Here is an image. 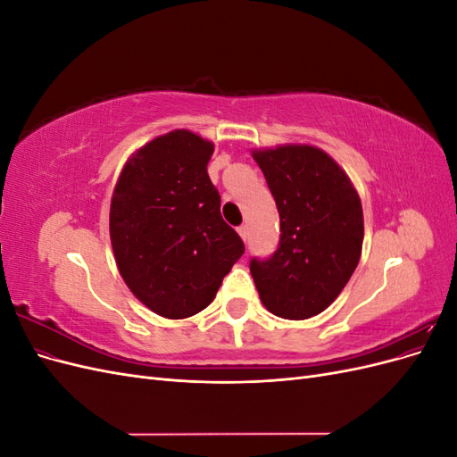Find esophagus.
I'll return each mask as SVG.
<instances>
[{
    "label": "esophagus",
    "instance_id": "esophagus-1",
    "mask_svg": "<svg viewBox=\"0 0 457 457\" xmlns=\"http://www.w3.org/2000/svg\"><path fill=\"white\" fill-rule=\"evenodd\" d=\"M238 234H240V238L245 242V240H247V227H245V225L238 227Z\"/></svg>",
    "mask_w": 457,
    "mask_h": 457
}]
</instances>
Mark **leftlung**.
<instances>
[{
	"label": "left lung",
	"mask_w": 457,
	"mask_h": 457,
	"mask_svg": "<svg viewBox=\"0 0 457 457\" xmlns=\"http://www.w3.org/2000/svg\"><path fill=\"white\" fill-rule=\"evenodd\" d=\"M280 213V244L250 270L261 303L307 320L337 299L362 253L361 196L339 163L312 145L252 150Z\"/></svg>",
	"instance_id": "1"
}]
</instances>
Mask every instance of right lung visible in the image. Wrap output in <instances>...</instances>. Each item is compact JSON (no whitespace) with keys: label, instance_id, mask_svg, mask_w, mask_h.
Wrapping results in <instances>:
<instances>
[{"label":"right lung","instance_id":"1","mask_svg":"<svg viewBox=\"0 0 457 457\" xmlns=\"http://www.w3.org/2000/svg\"><path fill=\"white\" fill-rule=\"evenodd\" d=\"M213 148L188 129L160 135L129 156L110 200V242L123 282L171 320L210 305L244 253L207 175Z\"/></svg>","mask_w":457,"mask_h":457}]
</instances>
